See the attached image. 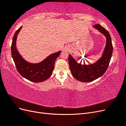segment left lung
<instances>
[{
  "label": "left lung",
  "mask_w": 126,
  "mask_h": 126,
  "mask_svg": "<svg viewBox=\"0 0 126 126\" xmlns=\"http://www.w3.org/2000/svg\"><path fill=\"white\" fill-rule=\"evenodd\" d=\"M93 27L106 37V45L101 58L94 63L87 65L78 63L70 55L68 57L71 74L76 79L83 82L93 81L104 75L109 66L112 56L113 47L109 32L99 24Z\"/></svg>",
  "instance_id": "1"
}]
</instances>
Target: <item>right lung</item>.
Wrapping results in <instances>:
<instances>
[{
  "label": "right lung",
  "mask_w": 126,
  "mask_h": 126,
  "mask_svg": "<svg viewBox=\"0 0 126 126\" xmlns=\"http://www.w3.org/2000/svg\"><path fill=\"white\" fill-rule=\"evenodd\" d=\"M22 26L15 32L11 46V56L18 72L22 77L34 82H41L48 79L52 74L56 59L61 51L48 56L41 62L32 63L26 61L18 51L16 40Z\"/></svg>",
  "instance_id": "right-lung-1"
}]
</instances>
